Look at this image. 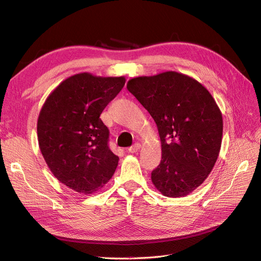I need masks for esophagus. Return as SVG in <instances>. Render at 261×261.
<instances>
[{"label":"esophagus","instance_id":"obj_1","mask_svg":"<svg viewBox=\"0 0 261 261\" xmlns=\"http://www.w3.org/2000/svg\"><path fill=\"white\" fill-rule=\"evenodd\" d=\"M139 149H140V145H139V144H135V145H133L132 147H129L127 151H128L129 153H135V152L138 151Z\"/></svg>","mask_w":261,"mask_h":261}]
</instances>
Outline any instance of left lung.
<instances>
[{
  "instance_id": "obj_1",
  "label": "left lung",
  "mask_w": 261,
  "mask_h": 261,
  "mask_svg": "<svg viewBox=\"0 0 261 261\" xmlns=\"http://www.w3.org/2000/svg\"><path fill=\"white\" fill-rule=\"evenodd\" d=\"M156 124L162 160L151 173L154 187L172 198L199 187L217 162L222 143V113L206 87L173 72L139 76L127 83Z\"/></svg>"
}]
</instances>
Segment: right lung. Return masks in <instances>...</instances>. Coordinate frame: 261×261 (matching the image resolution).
<instances>
[{"label": "right lung", "instance_id": "add662e5", "mask_svg": "<svg viewBox=\"0 0 261 261\" xmlns=\"http://www.w3.org/2000/svg\"><path fill=\"white\" fill-rule=\"evenodd\" d=\"M125 77L80 73L46 98L37 123L40 151L52 174L73 191L89 195L114 174L118 156L109 149L100 114L125 85Z\"/></svg>", "mask_w": 261, "mask_h": 261}]
</instances>
